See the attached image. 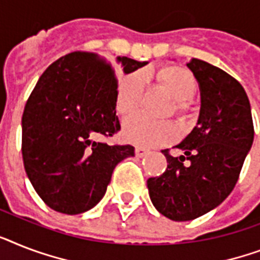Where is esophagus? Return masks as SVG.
<instances>
[{
    "mask_svg": "<svg viewBox=\"0 0 260 260\" xmlns=\"http://www.w3.org/2000/svg\"><path fill=\"white\" fill-rule=\"evenodd\" d=\"M135 153H136L137 157H143V156H145L147 153H148V151L145 148H141V147H136V149H135Z\"/></svg>",
    "mask_w": 260,
    "mask_h": 260,
    "instance_id": "obj_1",
    "label": "esophagus"
}]
</instances>
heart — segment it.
Instances as JSON below:
<instances>
[{
    "instance_id": "b5f03b06",
    "label": "heart",
    "mask_w": 260,
    "mask_h": 260,
    "mask_svg": "<svg viewBox=\"0 0 260 260\" xmlns=\"http://www.w3.org/2000/svg\"><path fill=\"white\" fill-rule=\"evenodd\" d=\"M155 79L178 101V109L184 112L187 101L192 100L198 92V81L191 72L180 67H168L157 71ZM144 88V77L132 75L121 81L117 94V112L129 116L139 108ZM123 135L125 140L140 147H159L171 143L178 136V129L170 121H156L145 116H132L124 123Z\"/></svg>"
}]
</instances>
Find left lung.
Returning <instances> with one entry per match:
<instances>
[{"mask_svg":"<svg viewBox=\"0 0 260 260\" xmlns=\"http://www.w3.org/2000/svg\"><path fill=\"white\" fill-rule=\"evenodd\" d=\"M200 86L199 119L167 170L147 180L152 204L166 218L187 221L210 212L231 193L254 141L251 105L233 76L206 61L187 64Z\"/></svg>","mask_w":260,"mask_h":260,"instance_id":"1","label":"left lung"}]
</instances>
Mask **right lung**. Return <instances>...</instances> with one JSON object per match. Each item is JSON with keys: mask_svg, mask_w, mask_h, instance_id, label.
<instances>
[{"mask_svg": "<svg viewBox=\"0 0 260 260\" xmlns=\"http://www.w3.org/2000/svg\"><path fill=\"white\" fill-rule=\"evenodd\" d=\"M124 75L148 64L116 57ZM115 71L99 54L73 52L48 67L22 115L26 175L46 206L77 215L105 195L115 167L135 156L132 145L99 143L120 129Z\"/></svg>", "mask_w": 260, "mask_h": 260, "instance_id": "obj_1", "label": "right lung"}]
</instances>
